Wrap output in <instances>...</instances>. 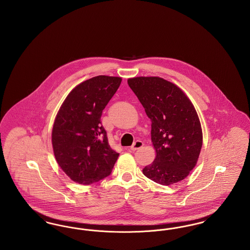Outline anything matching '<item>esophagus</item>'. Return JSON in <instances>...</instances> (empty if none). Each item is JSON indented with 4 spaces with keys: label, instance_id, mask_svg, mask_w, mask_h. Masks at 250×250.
I'll use <instances>...</instances> for the list:
<instances>
[{
    "label": "esophagus",
    "instance_id": "1",
    "mask_svg": "<svg viewBox=\"0 0 250 250\" xmlns=\"http://www.w3.org/2000/svg\"><path fill=\"white\" fill-rule=\"evenodd\" d=\"M143 146V143L142 141H137V142L133 143V145L131 146L130 149L132 151H136V150H139L140 148H142Z\"/></svg>",
    "mask_w": 250,
    "mask_h": 250
}]
</instances>
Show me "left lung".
<instances>
[{
  "label": "left lung",
  "mask_w": 250,
  "mask_h": 250,
  "mask_svg": "<svg viewBox=\"0 0 250 250\" xmlns=\"http://www.w3.org/2000/svg\"><path fill=\"white\" fill-rule=\"evenodd\" d=\"M152 121L151 138L156 156L143 174L162 186L186 178L196 166L202 146L197 111L175 84L158 77L127 81Z\"/></svg>",
  "instance_id": "obj_1"
}]
</instances>
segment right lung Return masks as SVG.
Segmentation results:
<instances>
[{"instance_id":"right-lung-1","label":"right lung","mask_w":250,"mask_h":250,"mask_svg":"<svg viewBox=\"0 0 250 250\" xmlns=\"http://www.w3.org/2000/svg\"><path fill=\"white\" fill-rule=\"evenodd\" d=\"M121 82L118 77H94L75 87L60 107L51 135L53 152L76 183L90 185L107 177L119 156L100 118Z\"/></svg>"}]
</instances>
